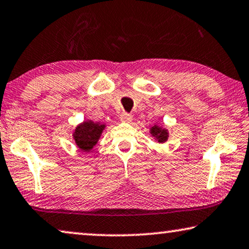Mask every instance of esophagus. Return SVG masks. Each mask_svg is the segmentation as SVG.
I'll use <instances>...</instances> for the list:
<instances>
[{"label":"esophagus","instance_id":"1","mask_svg":"<svg viewBox=\"0 0 249 249\" xmlns=\"http://www.w3.org/2000/svg\"><path fill=\"white\" fill-rule=\"evenodd\" d=\"M121 121L124 122V123H129V122H132V115L123 113L121 115Z\"/></svg>","mask_w":249,"mask_h":249}]
</instances>
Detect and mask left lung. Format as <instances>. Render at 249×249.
<instances>
[{"mask_svg":"<svg viewBox=\"0 0 249 249\" xmlns=\"http://www.w3.org/2000/svg\"><path fill=\"white\" fill-rule=\"evenodd\" d=\"M150 134H151L153 138L156 139V141L159 143H164L168 140V138H169V132H168V129L159 125H153L152 127L150 128Z\"/></svg>","mask_w":249,"mask_h":249,"instance_id":"1","label":"left lung"}]
</instances>
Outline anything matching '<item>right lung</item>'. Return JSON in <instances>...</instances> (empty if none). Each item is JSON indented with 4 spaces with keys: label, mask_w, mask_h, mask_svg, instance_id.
Masks as SVG:
<instances>
[{
    "label": "right lung",
    "mask_w": 249,
    "mask_h": 249,
    "mask_svg": "<svg viewBox=\"0 0 249 249\" xmlns=\"http://www.w3.org/2000/svg\"><path fill=\"white\" fill-rule=\"evenodd\" d=\"M105 127H106L105 124L85 121L75 127L73 132V140L81 151L89 152L98 143Z\"/></svg>",
    "instance_id": "add662e5"
}]
</instances>
